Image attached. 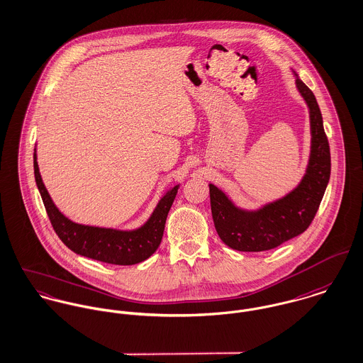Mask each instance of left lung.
Returning <instances> with one entry per match:
<instances>
[{"label": "left lung", "instance_id": "left-lung-1", "mask_svg": "<svg viewBox=\"0 0 363 363\" xmlns=\"http://www.w3.org/2000/svg\"><path fill=\"white\" fill-rule=\"evenodd\" d=\"M294 76L298 91L308 105L311 121L309 161L297 187L257 211H247L235 206L215 184H209L215 229L233 250L267 251L297 237L309 228L325 196L331 169L329 141L318 101L296 72Z\"/></svg>", "mask_w": 363, "mask_h": 363}]
</instances>
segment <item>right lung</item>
Returning <instances> with one entry per match:
<instances>
[{"mask_svg":"<svg viewBox=\"0 0 363 363\" xmlns=\"http://www.w3.org/2000/svg\"><path fill=\"white\" fill-rule=\"evenodd\" d=\"M33 158L35 184L43 198L47 215L54 230L69 250L82 257L112 264H138L150 258L157 251L162 241L169 209L180 184L166 191L148 220L135 230L87 226L72 222L55 206L43 183L35 150Z\"/></svg>","mask_w":363,"mask_h":363,"instance_id":"1","label":"right lung"}]
</instances>
